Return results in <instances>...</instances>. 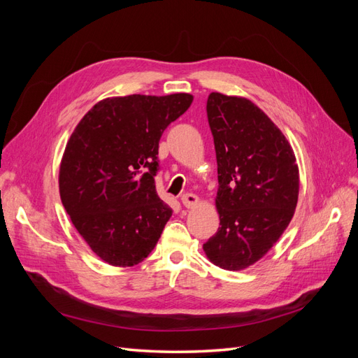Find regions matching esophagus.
Listing matches in <instances>:
<instances>
[{
	"label": "esophagus",
	"mask_w": 358,
	"mask_h": 358,
	"mask_svg": "<svg viewBox=\"0 0 358 358\" xmlns=\"http://www.w3.org/2000/svg\"><path fill=\"white\" fill-rule=\"evenodd\" d=\"M180 200H182L183 206H185L187 209L196 208V206L199 204V197L196 196V194H191V192H188V194H183Z\"/></svg>",
	"instance_id": "1"
}]
</instances>
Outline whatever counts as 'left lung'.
I'll list each match as a JSON object with an SVG mask.
<instances>
[{
    "mask_svg": "<svg viewBox=\"0 0 358 358\" xmlns=\"http://www.w3.org/2000/svg\"><path fill=\"white\" fill-rule=\"evenodd\" d=\"M208 119L218 162L220 229L203 245L209 262L243 270L282 236L299 199V167L282 131L243 96L212 92Z\"/></svg>",
    "mask_w": 358,
    "mask_h": 358,
    "instance_id": "left-lung-1",
    "label": "left lung"
}]
</instances>
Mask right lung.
<instances>
[{"mask_svg": "<svg viewBox=\"0 0 358 358\" xmlns=\"http://www.w3.org/2000/svg\"><path fill=\"white\" fill-rule=\"evenodd\" d=\"M191 94H133L96 103L67 142L59 196L92 252L116 267L150 254L173 210L155 189L158 143Z\"/></svg>", "mask_w": 358, "mask_h": 358, "instance_id": "1", "label": "right lung"}]
</instances>
